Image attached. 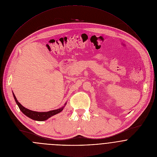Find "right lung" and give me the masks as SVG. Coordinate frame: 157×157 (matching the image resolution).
Masks as SVG:
<instances>
[{
  "mask_svg": "<svg viewBox=\"0 0 157 157\" xmlns=\"http://www.w3.org/2000/svg\"><path fill=\"white\" fill-rule=\"evenodd\" d=\"M13 97L14 98V100L17 105V106H19L20 110L26 116H27L28 117L30 118L31 119L33 120H36V121H45L48 120L49 118H50L51 117L56 115L60 112H62L63 111V109H64L65 106L67 105V103H65V104L63 106H62V108H60L57 109H55V110H52V111H48V112H37V111H33L31 110H29L26 108H25L24 106H23L22 105L17 101L14 94L13 92Z\"/></svg>",
  "mask_w": 157,
  "mask_h": 157,
  "instance_id": "right-lung-1",
  "label": "right lung"
}]
</instances>
